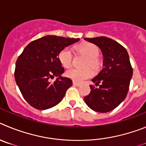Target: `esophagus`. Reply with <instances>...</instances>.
<instances>
[{"label": "esophagus", "mask_w": 146, "mask_h": 146, "mask_svg": "<svg viewBox=\"0 0 146 146\" xmlns=\"http://www.w3.org/2000/svg\"><path fill=\"white\" fill-rule=\"evenodd\" d=\"M73 84L74 85V86H81V84H79V83L76 82V81H73Z\"/></svg>", "instance_id": "1"}]
</instances>
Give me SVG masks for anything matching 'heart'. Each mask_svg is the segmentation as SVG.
<instances>
[{"label":"heart","mask_w":146,"mask_h":146,"mask_svg":"<svg viewBox=\"0 0 146 146\" xmlns=\"http://www.w3.org/2000/svg\"><path fill=\"white\" fill-rule=\"evenodd\" d=\"M76 49L81 54L87 57L84 64V69L71 68L65 72L68 78L76 82H82L93 76L92 69L94 71H98L101 68V62L98 58L99 49L95 45L91 43H83L76 47ZM58 58L60 63L65 68H70L73 65V56L70 48L66 47L59 53ZM92 69H91V68Z\"/></svg>","instance_id":"b5f03b06"}]
</instances>
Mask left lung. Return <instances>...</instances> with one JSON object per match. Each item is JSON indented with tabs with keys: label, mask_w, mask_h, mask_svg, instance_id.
<instances>
[{
	"label": "left lung",
	"mask_w": 146,
	"mask_h": 146,
	"mask_svg": "<svg viewBox=\"0 0 146 146\" xmlns=\"http://www.w3.org/2000/svg\"><path fill=\"white\" fill-rule=\"evenodd\" d=\"M84 40L98 46L103 55V68L92 80L99 87L90 85L91 92L84 101L93 111L109 112L127 97L133 73L129 54L120 44L105 36Z\"/></svg>",
	"instance_id": "obj_1"
}]
</instances>
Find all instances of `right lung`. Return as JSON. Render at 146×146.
Wrapping results in <instances>:
<instances>
[{
    "mask_svg": "<svg viewBox=\"0 0 146 146\" xmlns=\"http://www.w3.org/2000/svg\"><path fill=\"white\" fill-rule=\"evenodd\" d=\"M79 38L46 35L31 42L16 62L14 78L23 98L32 107L46 110L57 105L72 86L64 73L59 53ZM57 77L54 82L49 78Z\"/></svg>",
    "mask_w": 146,
    "mask_h": 146,
    "instance_id": "1",
    "label": "right lung"
}]
</instances>
